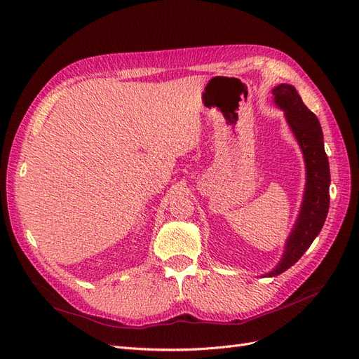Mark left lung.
<instances>
[{
    "instance_id": "8db88e82",
    "label": "left lung",
    "mask_w": 359,
    "mask_h": 359,
    "mask_svg": "<svg viewBox=\"0 0 359 359\" xmlns=\"http://www.w3.org/2000/svg\"><path fill=\"white\" fill-rule=\"evenodd\" d=\"M274 104L285 112L286 123L301 148L306 163V189L297 222L285 244L277 266L262 277L285 273L306 253L327 220L330 210V161L323 148V133L318 116L302 103L295 86L280 83L273 90Z\"/></svg>"
}]
</instances>
